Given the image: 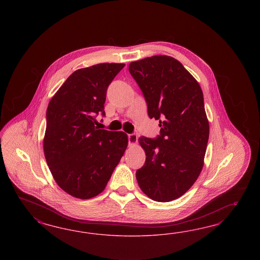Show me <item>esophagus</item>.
I'll use <instances>...</instances> for the list:
<instances>
[{"instance_id": "1", "label": "esophagus", "mask_w": 260, "mask_h": 260, "mask_svg": "<svg viewBox=\"0 0 260 260\" xmlns=\"http://www.w3.org/2000/svg\"><path fill=\"white\" fill-rule=\"evenodd\" d=\"M128 143H129V145H134V144H136L137 143V139H138V137H137V135L136 134H128Z\"/></svg>"}]
</instances>
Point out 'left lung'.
<instances>
[{
	"label": "left lung",
	"instance_id": "obj_1",
	"mask_svg": "<svg viewBox=\"0 0 260 260\" xmlns=\"http://www.w3.org/2000/svg\"><path fill=\"white\" fill-rule=\"evenodd\" d=\"M128 71L148 105L150 118L159 120L156 139L141 136L145 165L136 172L142 191L157 202L182 197L204 166L210 126L202 89L178 60L155 55L132 62Z\"/></svg>",
	"mask_w": 260,
	"mask_h": 260
}]
</instances>
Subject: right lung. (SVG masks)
Here are the masks:
<instances>
[{
	"instance_id": "right-lung-1",
	"label": "right lung",
	"mask_w": 260,
	"mask_h": 260,
	"mask_svg": "<svg viewBox=\"0 0 260 260\" xmlns=\"http://www.w3.org/2000/svg\"><path fill=\"white\" fill-rule=\"evenodd\" d=\"M124 67L103 63L77 70L48 104L45 157L57 185L71 197L101 193L125 153V133L95 126L96 115H105L108 87Z\"/></svg>"
}]
</instances>
